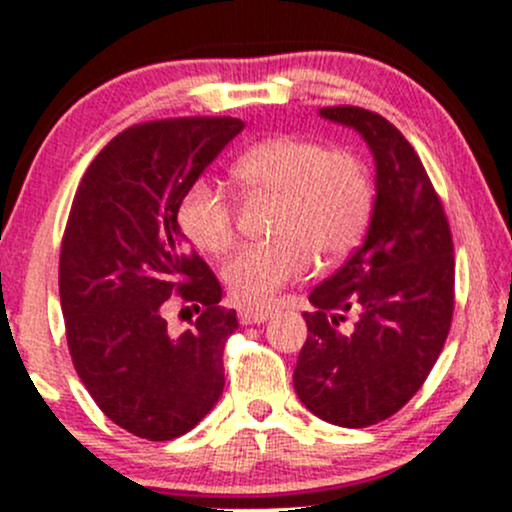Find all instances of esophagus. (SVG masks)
<instances>
[{
    "instance_id": "1",
    "label": "esophagus",
    "mask_w": 512,
    "mask_h": 512,
    "mask_svg": "<svg viewBox=\"0 0 512 512\" xmlns=\"http://www.w3.org/2000/svg\"><path fill=\"white\" fill-rule=\"evenodd\" d=\"M269 316H272V308H243V311L238 313L240 323H243V325L265 323Z\"/></svg>"
}]
</instances>
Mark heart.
I'll use <instances>...</instances> for the list:
<instances>
[{
	"label": "heart",
	"instance_id": "heart-1",
	"mask_svg": "<svg viewBox=\"0 0 512 512\" xmlns=\"http://www.w3.org/2000/svg\"><path fill=\"white\" fill-rule=\"evenodd\" d=\"M250 196L279 199L274 243L235 252L223 279L240 306H265L286 284L306 277L316 252L338 260L364 238L374 209L367 165L347 148L313 138L279 136L245 150L230 167ZM177 223L201 250L223 255L235 243V206L211 179H194L177 201Z\"/></svg>",
	"mask_w": 512,
	"mask_h": 512
}]
</instances>
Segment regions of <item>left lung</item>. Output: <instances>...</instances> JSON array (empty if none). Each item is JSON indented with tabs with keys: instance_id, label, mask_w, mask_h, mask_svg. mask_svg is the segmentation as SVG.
Listing matches in <instances>:
<instances>
[{
	"instance_id": "left-lung-1",
	"label": "left lung",
	"mask_w": 512,
	"mask_h": 512,
	"mask_svg": "<svg viewBox=\"0 0 512 512\" xmlns=\"http://www.w3.org/2000/svg\"><path fill=\"white\" fill-rule=\"evenodd\" d=\"M362 133L376 162L367 238L311 291L294 369L301 403L325 423L367 428L401 411L445 347L454 311V245L442 201L403 133L374 111L325 106ZM347 312L356 328L342 334Z\"/></svg>"
}]
</instances>
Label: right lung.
<instances>
[{
  "label": "right lung",
  "mask_w": 512,
  "mask_h": 512,
  "mask_svg": "<svg viewBox=\"0 0 512 512\" xmlns=\"http://www.w3.org/2000/svg\"><path fill=\"white\" fill-rule=\"evenodd\" d=\"M233 116L126 128L84 172L60 245V306L75 372L101 413L131 435H184L223 393V347L238 328L216 274L179 233L184 187L243 131ZM174 300L200 313L166 330Z\"/></svg>",
  "instance_id": "right-lung-1"
}]
</instances>
